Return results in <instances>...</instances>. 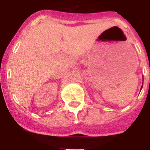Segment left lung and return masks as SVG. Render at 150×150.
<instances>
[{
    "label": "left lung",
    "mask_w": 150,
    "mask_h": 150,
    "mask_svg": "<svg viewBox=\"0 0 150 150\" xmlns=\"http://www.w3.org/2000/svg\"><path fill=\"white\" fill-rule=\"evenodd\" d=\"M141 89H142V88H141Z\"/></svg>",
    "instance_id": "obj_1"
}]
</instances>
